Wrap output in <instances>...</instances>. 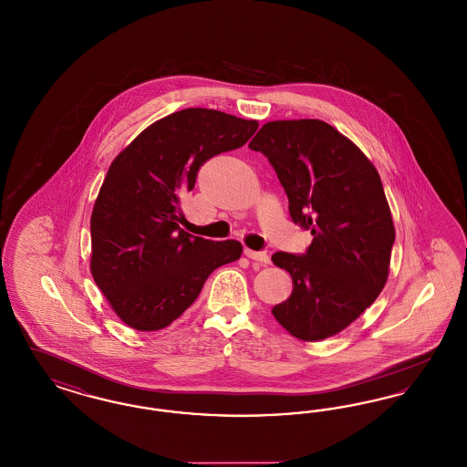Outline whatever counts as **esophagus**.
I'll list each match as a JSON object with an SVG mask.
<instances>
[{"mask_svg":"<svg viewBox=\"0 0 467 467\" xmlns=\"http://www.w3.org/2000/svg\"><path fill=\"white\" fill-rule=\"evenodd\" d=\"M244 255L252 261L261 262V264H269V254L267 252H255L250 248H244Z\"/></svg>","mask_w":467,"mask_h":467,"instance_id":"1","label":"esophagus"}]
</instances>
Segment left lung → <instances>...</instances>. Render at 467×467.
<instances>
[{"label":"left lung","instance_id":"8db88e82","mask_svg":"<svg viewBox=\"0 0 467 467\" xmlns=\"http://www.w3.org/2000/svg\"><path fill=\"white\" fill-rule=\"evenodd\" d=\"M248 148L267 156L292 221L313 234L304 255L271 257L294 283L273 317L304 342L337 336L372 306L389 276L396 231L379 171L321 119L269 121Z\"/></svg>","mask_w":467,"mask_h":467}]
</instances>
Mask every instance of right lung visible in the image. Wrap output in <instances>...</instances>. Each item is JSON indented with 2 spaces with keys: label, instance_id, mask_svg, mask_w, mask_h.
Listing matches in <instances>:
<instances>
[{
  "label": "right lung",
  "instance_id": "1",
  "mask_svg": "<svg viewBox=\"0 0 467 467\" xmlns=\"http://www.w3.org/2000/svg\"><path fill=\"white\" fill-rule=\"evenodd\" d=\"M257 129V119L189 108L154 121L112 160L90 217V271L133 330L165 328L212 271L240 259L242 243L181 229V200L206 160L242 148Z\"/></svg>",
  "mask_w": 467,
  "mask_h": 467
}]
</instances>
